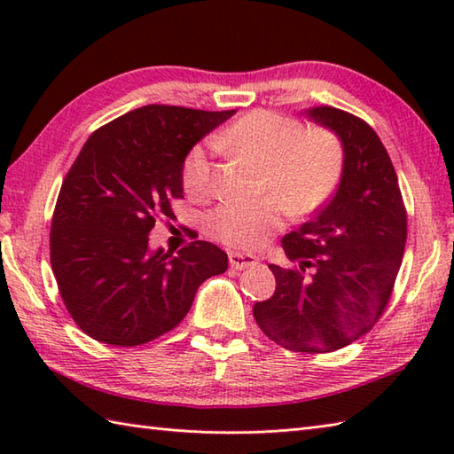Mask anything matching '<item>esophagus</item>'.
Segmentation results:
<instances>
[{"mask_svg": "<svg viewBox=\"0 0 454 454\" xmlns=\"http://www.w3.org/2000/svg\"><path fill=\"white\" fill-rule=\"evenodd\" d=\"M230 265H232L234 269H238V271H242V269H247L257 263V259L254 255L249 254H238V252H230Z\"/></svg>", "mask_w": 454, "mask_h": 454, "instance_id": "esophagus-1", "label": "esophagus"}]
</instances>
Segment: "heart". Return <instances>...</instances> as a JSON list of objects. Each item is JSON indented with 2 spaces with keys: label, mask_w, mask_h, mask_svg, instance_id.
I'll list each match as a JSON object with an SVG mask.
<instances>
[{
  "label": "heart",
  "mask_w": 454,
  "mask_h": 454,
  "mask_svg": "<svg viewBox=\"0 0 454 454\" xmlns=\"http://www.w3.org/2000/svg\"><path fill=\"white\" fill-rule=\"evenodd\" d=\"M216 140L232 146L263 166L262 192L255 202L230 200L210 212L207 228L218 242L254 249L285 222V208L293 218H306L320 210L340 187L345 171L341 138L327 129L304 130V124L275 111H252ZM215 144H197L183 161V187L192 199L212 192L210 150Z\"/></svg>",
  "instance_id": "b5f03b06"
}]
</instances>
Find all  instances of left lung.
I'll return each mask as SVG.
<instances>
[{
    "label": "left lung",
    "mask_w": 454,
    "mask_h": 454,
    "mask_svg": "<svg viewBox=\"0 0 454 454\" xmlns=\"http://www.w3.org/2000/svg\"><path fill=\"white\" fill-rule=\"evenodd\" d=\"M306 114L341 138L343 179L314 220L283 238L294 265H269L275 293L255 302L254 317L288 351L330 353L379 322L402 265L408 216L379 134L335 107H312Z\"/></svg>",
    "instance_id": "1"
}]
</instances>
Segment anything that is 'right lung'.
I'll return each instance as SVG.
<instances>
[{
    "label": "right lung",
    "instance_id": "obj_1",
    "mask_svg": "<svg viewBox=\"0 0 454 454\" xmlns=\"http://www.w3.org/2000/svg\"><path fill=\"white\" fill-rule=\"evenodd\" d=\"M236 111L146 105L95 130L67 171L51 228V263L66 310L114 347L148 343L191 310L228 255L195 239L177 255L150 252L158 218L183 199L189 150Z\"/></svg>",
    "mask_w": 454,
    "mask_h": 454
}]
</instances>
